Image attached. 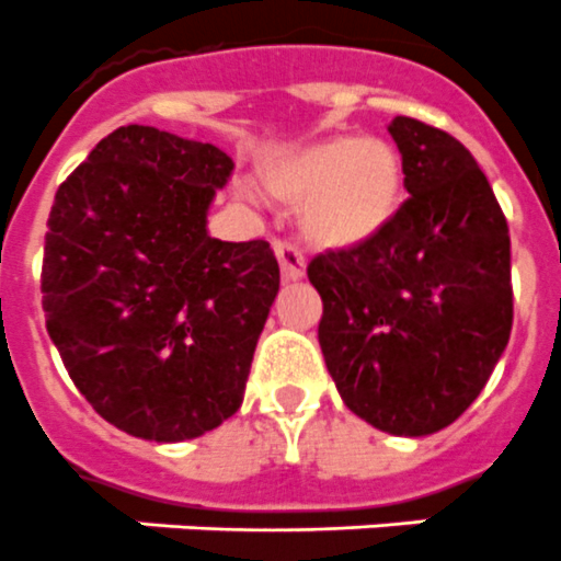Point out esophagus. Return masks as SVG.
I'll list each match as a JSON object with an SVG mask.
<instances>
[{"label":"esophagus","instance_id":"obj_1","mask_svg":"<svg viewBox=\"0 0 561 561\" xmlns=\"http://www.w3.org/2000/svg\"><path fill=\"white\" fill-rule=\"evenodd\" d=\"M274 251H276V260H279L282 279L299 282L301 276H305V256H301L290 242H276Z\"/></svg>","mask_w":561,"mask_h":561}]
</instances>
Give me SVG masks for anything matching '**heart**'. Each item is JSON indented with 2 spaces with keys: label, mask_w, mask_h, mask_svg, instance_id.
Here are the masks:
<instances>
[{
  "label": "heart",
  "mask_w": 561,
  "mask_h": 561,
  "mask_svg": "<svg viewBox=\"0 0 561 561\" xmlns=\"http://www.w3.org/2000/svg\"><path fill=\"white\" fill-rule=\"evenodd\" d=\"M256 174L271 197L299 206V231L316 251H355L378 240L407 194L398 146L355 133L287 146L262 158ZM233 194L251 199L242 183Z\"/></svg>",
  "instance_id": "b5f03b06"
}]
</instances>
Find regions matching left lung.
Instances as JSON below:
<instances>
[{
	"label": "left lung",
	"mask_w": 561,
	"mask_h": 561,
	"mask_svg": "<svg viewBox=\"0 0 561 561\" xmlns=\"http://www.w3.org/2000/svg\"><path fill=\"white\" fill-rule=\"evenodd\" d=\"M407 165L396 222L355 251L321 253L319 344L341 401L401 437L440 432L471 407L514 321L503 208L457 138L398 115Z\"/></svg>",
	"instance_id": "8db88e82"
}]
</instances>
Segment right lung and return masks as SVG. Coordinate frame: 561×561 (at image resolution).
<instances>
[{"mask_svg": "<svg viewBox=\"0 0 561 561\" xmlns=\"http://www.w3.org/2000/svg\"><path fill=\"white\" fill-rule=\"evenodd\" d=\"M231 169L217 146L129 124L53 199L47 333L78 392L126 435L192 440L245 396L279 262L265 240L208 233Z\"/></svg>", "mask_w": 561, "mask_h": 561, "instance_id": "right-lung-1", "label": "right lung"}]
</instances>
